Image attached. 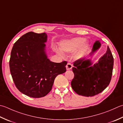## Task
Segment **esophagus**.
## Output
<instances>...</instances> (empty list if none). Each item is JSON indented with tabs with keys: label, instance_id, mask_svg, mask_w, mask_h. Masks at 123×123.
Here are the masks:
<instances>
[{
	"label": "esophagus",
	"instance_id": "obj_1",
	"mask_svg": "<svg viewBox=\"0 0 123 123\" xmlns=\"http://www.w3.org/2000/svg\"><path fill=\"white\" fill-rule=\"evenodd\" d=\"M72 68H73V65L70 63H67V66H66L67 70H71L72 69Z\"/></svg>",
	"mask_w": 123,
	"mask_h": 123
}]
</instances>
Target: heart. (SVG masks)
Returning a JSON list of instances; mask_svg holds the SVG:
<instances>
[{
	"instance_id": "heart-1",
	"label": "heart",
	"mask_w": 123,
	"mask_h": 123,
	"mask_svg": "<svg viewBox=\"0 0 123 123\" xmlns=\"http://www.w3.org/2000/svg\"><path fill=\"white\" fill-rule=\"evenodd\" d=\"M88 47V42L83 37H74L70 39L62 40L60 43V49H56V52L61 56H64L63 53H72L79 49L77 53L78 56H81Z\"/></svg>"
}]
</instances>
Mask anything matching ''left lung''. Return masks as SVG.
Returning a JSON list of instances; mask_svg holds the SVG:
<instances>
[{
	"label": "left lung",
	"instance_id": "left-lung-1",
	"mask_svg": "<svg viewBox=\"0 0 123 123\" xmlns=\"http://www.w3.org/2000/svg\"><path fill=\"white\" fill-rule=\"evenodd\" d=\"M101 46L100 41H96L88 56H92ZM87 57L77 60L74 63V78L71 85L78 95L88 97L102 92L109 85L112 74L114 58L109 46L107 47L106 53L94 64Z\"/></svg>",
	"mask_w": 123,
	"mask_h": 123
}]
</instances>
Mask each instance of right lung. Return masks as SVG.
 I'll return each instance as SVG.
<instances>
[{"instance_id":"obj_1","label":"right lung","mask_w":123,"mask_h":123,"mask_svg":"<svg viewBox=\"0 0 123 123\" xmlns=\"http://www.w3.org/2000/svg\"><path fill=\"white\" fill-rule=\"evenodd\" d=\"M46 33L29 32L12 48L9 68L17 88L28 97H44L52 88L55 77L66 71L67 61L55 63L48 59Z\"/></svg>"}]
</instances>
